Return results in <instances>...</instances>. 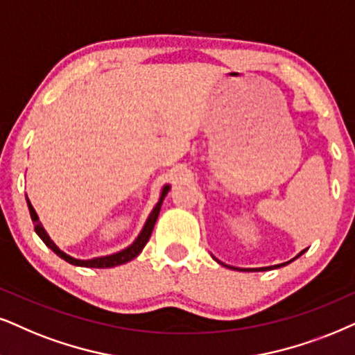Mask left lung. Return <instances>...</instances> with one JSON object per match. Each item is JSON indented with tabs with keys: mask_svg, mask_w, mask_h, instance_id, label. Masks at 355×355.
<instances>
[{
	"mask_svg": "<svg viewBox=\"0 0 355 355\" xmlns=\"http://www.w3.org/2000/svg\"><path fill=\"white\" fill-rule=\"evenodd\" d=\"M304 250H306V249H304ZM304 250H302V252H300L295 259H298L300 255H303ZM295 259H291V260H288V262H285V263H278V266H272V267H260V268H252V270H245V268H236V270H239V272H263V270H272V268H278V267L288 266V263L293 262ZM219 263H223V262H219ZM223 266H224V263H223ZM226 267H227V268H234V267H231V266H226Z\"/></svg>",
	"mask_w": 355,
	"mask_h": 355,
	"instance_id": "8db88e82",
	"label": "left lung"
}]
</instances>
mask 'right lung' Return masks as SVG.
Wrapping results in <instances>:
<instances>
[{
    "label": "right lung",
    "instance_id": "obj_1",
    "mask_svg": "<svg viewBox=\"0 0 355 355\" xmlns=\"http://www.w3.org/2000/svg\"><path fill=\"white\" fill-rule=\"evenodd\" d=\"M168 190H170V185H165L162 188V193H160V198H159V201H157V205L154 206V209H152V213L149 214V218H147L144 227H142V231L139 232V236L136 237V241H134L132 244L129 245V248L119 250V252H116V254L105 255V257H95V259H88V260L75 259V257H71V255L65 254L64 250L58 249L57 245L53 244V241L51 239V237H49L46 230H44V227H42V224H40L37 213H35V209L33 208V205H31L29 198H28V206H29L31 219H33V223H34L35 232H37V236L44 241V244H46L49 249H52L53 252L58 255V257L64 259L65 262L71 263V266L89 267V268H110V267H116V266H123V263L129 262V260H132V259H136L137 255L142 252V249H144V245L147 244V241H149V237L152 234V230H154L157 218H159L160 208H162V201H164L165 196H167Z\"/></svg>",
    "mask_w": 355,
    "mask_h": 355
}]
</instances>
